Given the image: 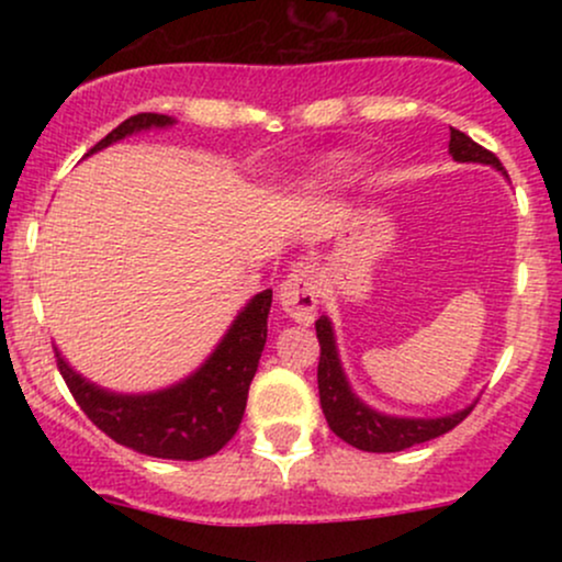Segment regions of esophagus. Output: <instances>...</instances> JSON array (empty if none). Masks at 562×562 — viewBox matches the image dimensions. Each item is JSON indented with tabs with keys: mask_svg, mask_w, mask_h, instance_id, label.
Returning <instances> with one entry per match:
<instances>
[{
	"mask_svg": "<svg viewBox=\"0 0 562 562\" xmlns=\"http://www.w3.org/2000/svg\"><path fill=\"white\" fill-rule=\"evenodd\" d=\"M280 303L295 322L314 319L319 303V272L312 263H303L282 280Z\"/></svg>",
	"mask_w": 562,
	"mask_h": 562,
	"instance_id": "esophagus-1",
	"label": "esophagus"
}]
</instances>
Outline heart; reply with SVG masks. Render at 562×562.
<instances>
[{"label":"heart","mask_w":562,"mask_h":562,"mask_svg":"<svg viewBox=\"0 0 562 562\" xmlns=\"http://www.w3.org/2000/svg\"><path fill=\"white\" fill-rule=\"evenodd\" d=\"M353 173H357V164L351 158H330L327 164H322V169L314 177L312 187L317 192L333 190V187H340L346 182H351Z\"/></svg>","instance_id":"heart-1"}]
</instances>
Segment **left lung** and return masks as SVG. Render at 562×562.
<instances>
[{"label": "left lung", "instance_id": "8db88e82", "mask_svg": "<svg viewBox=\"0 0 562 562\" xmlns=\"http://www.w3.org/2000/svg\"><path fill=\"white\" fill-rule=\"evenodd\" d=\"M449 156L460 164H483L494 166L502 171L499 158L494 153L483 150L475 145L468 134L451 128L449 137ZM317 338H319V367H317V383H319V404L325 412V420L330 425L335 436L344 438L351 447L362 451H402L425 443L430 438L449 434L454 425H460L473 409V404L465 409L454 412V415L443 417H396L385 415V412L372 409L357 396L348 383L344 364H340L338 346H335L333 322L327 317L317 319Z\"/></svg>", "mask_w": 562, "mask_h": 562}]
</instances>
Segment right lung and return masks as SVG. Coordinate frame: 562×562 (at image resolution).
Returning a JSON list of instances; mask_svg holds the SVG:
<instances>
[{
    "instance_id": "add662e5",
    "label": "right lung",
    "mask_w": 562,
    "mask_h": 562,
    "mask_svg": "<svg viewBox=\"0 0 562 562\" xmlns=\"http://www.w3.org/2000/svg\"><path fill=\"white\" fill-rule=\"evenodd\" d=\"M177 124L171 115L137 113L115 126L87 156L105 150L113 142ZM272 290L254 295L232 319L211 357L195 372L150 393H115L76 372L55 348L57 370L74 393L76 404L102 434L139 454L160 460H203L216 454L237 434L248 402L250 380L259 370L267 344V317Z\"/></svg>"
}]
</instances>
